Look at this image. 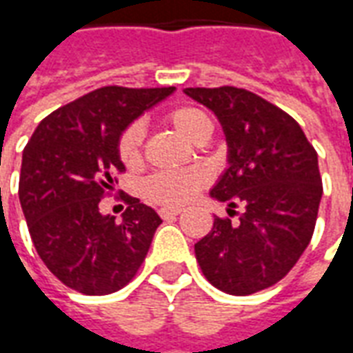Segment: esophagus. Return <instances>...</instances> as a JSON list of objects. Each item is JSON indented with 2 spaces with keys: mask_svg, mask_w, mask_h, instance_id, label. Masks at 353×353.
<instances>
[{
  "mask_svg": "<svg viewBox=\"0 0 353 353\" xmlns=\"http://www.w3.org/2000/svg\"><path fill=\"white\" fill-rule=\"evenodd\" d=\"M181 212H183V210H181V208H177V206L161 208V210H159V215H161L162 219H170V217H176V215H179Z\"/></svg>",
  "mask_w": 353,
  "mask_h": 353,
  "instance_id": "obj_1",
  "label": "esophagus"
}]
</instances>
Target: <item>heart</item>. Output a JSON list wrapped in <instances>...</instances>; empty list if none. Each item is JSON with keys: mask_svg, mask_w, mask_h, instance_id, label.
I'll return each instance as SVG.
<instances>
[{"mask_svg": "<svg viewBox=\"0 0 353 353\" xmlns=\"http://www.w3.org/2000/svg\"><path fill=\"white\" fill-rule=\"evenodd\" d=\"M168 121L183 138L192 143H204L212 134V121L199 108L179 105L166 113ZM143 126L139 123L128 124L117 141L119 161L126 168H138L141 164V145H143ZM206 185V176L200 170H177V172H159L143 183V192L151 202L162 206L185 204Z\"/></svg>", "mask_w": 353, "mask_h": 353, "instance_id": "1", "label": "heart"}]
</instances>
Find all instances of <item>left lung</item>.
<instances>
[{
    "label": "left lung",
    "instance_id": "obj_1",
    "mask_svg": "<svg viewBox=\"0 0 353 353\" xmlns=\"http://www.w3.org/2000/svg\"><path fill=\"white\" fill-rule=\"evenodd\" d=\"M221 121L229 168L212 196L238 223L215 217L194 244L202 274L229 295H252L278 283L310 244L323 192L318 153L283 109L245 88H185Z\"/></svg>",
    "mask_w": 353,
    "mask_h": 353
}]
</instances>
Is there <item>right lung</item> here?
<instances>
[{"instance_id":"1","label":"right lung","mask_w":353,"mask_h":353,"mask_svg":"<svg viewBox=\"0 0 353 353\" xmlns=\"http://www.w3.org/2000/svg\"><path fill=\"white\" fill-rule=\"evenodd\" d=\"M174 87H101L65 103L35 128L22 153L19 196L41 261L70 289L109 295L145 261L162 219L138 199L123 196V221L100 214L124 164L121 132Z\"/></svg>"}]
</instances>
